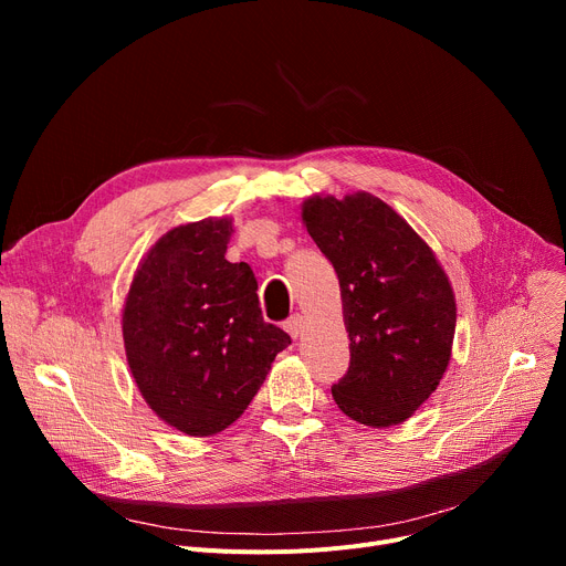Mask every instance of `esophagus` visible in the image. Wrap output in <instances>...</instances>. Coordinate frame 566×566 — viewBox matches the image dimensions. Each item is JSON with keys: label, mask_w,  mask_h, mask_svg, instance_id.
<instances>
[{"label": "esophagus", "mask_w": 566, "mask_h": 566, "mask_svg": "<svg viewBox=\"0 0 566 566\" xmlns=\"http://www.w3.org/2000/svg\"><path fill=\"white\" fill-rule=\"evenodd\" d=\"M303 325H305V318L301 314H293L286 323H284V331L291 335V337H298L303 333Z\"/></svg>", "instance_id": "34e87169"}]
</instances>
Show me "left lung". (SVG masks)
I'll list each match as a JSON object with an SVG mask.
<instances>
[{
	"label": "left lung",
	"mask_w": 566,
	"mask_h": 566,
	"mask_svg": "<svg viewBox=\"0 0 566 566\" xmlns=\"http://www.w3.org/2000/svg\"><path fill=\"white\" fill-rule=\"evenodd\" d=\"M303 220L342 286L350 363L333 397L355 422L401 424L448 369L457 325L450 280L422 238L369 192L312 197Z\"/></svg>",
	"instance_id": "obj_1"
}]
</instances>
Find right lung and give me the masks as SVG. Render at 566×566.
Instances as JSON below:
<instances>
[{
  "mask_svg": "<svg viewBox=\"0 0 566 566\" xmlns=\"http://www.w3.org/2000/svg\"><path fill=\"white\" fill-rule=\"evenodd\" d=\"M229 220L167 231L137 268L124 342L137 388L188 436L227 429L254 399L291 337L265 323L248 263L224 259Z\"/></svg>",
  "mask_w": 566,
  "mask_h": 566,
  "instance_id": "1",
  "label": "right lung"
}]
</instances>
